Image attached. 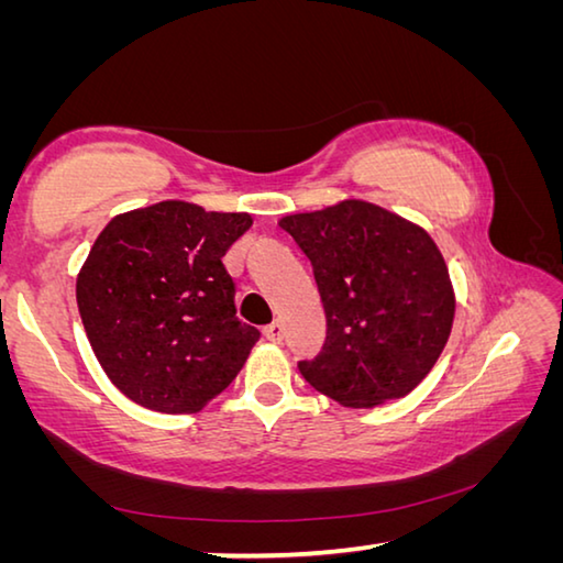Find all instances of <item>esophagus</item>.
<instances>
[{"label": "esophagus", "mask_w": 563, "mask_h": 563, "mask_svg": "<svg viewBox=\"0 0 563 563\" xmlns=\"http://www.w3.org/2000/svg\"><path fill=\"white\" fill-rule=\"evenodd\" d=\"M263 335H265V340H271V342H280L283 335H285V330H283L280 322L275 320V322H271V325L263 328Z\"/></svg>", "instance_id": "34e87169"}]
</instances>
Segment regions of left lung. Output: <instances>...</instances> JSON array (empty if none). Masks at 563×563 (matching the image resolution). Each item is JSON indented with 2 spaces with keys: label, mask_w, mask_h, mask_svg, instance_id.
<instances>
[{
  "label": "left lung",
  "mask_w": 563,
  "mask_h": 563,
  "mask_svg": "<svg viewBox=\"0 0 563 563\" xmlns=\"http://www.w3.org/2000/svg\"><path fill=\"white\" fill-rule=\"evenodd\" d=\"M280 228L312 265L325 345L300 375L345 407H375L422 383L442 355L454 292L422 228L365 201L285 216Z\"/></svg>",
  "instance_id": "left-lung-1"
}]
</instances>
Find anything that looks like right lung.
Masks as SVG:
<instances>
[{
  "mask_svg": "<svg viewBox=\"0 0 563 563\" xmlns=\"http://www.w3.org/2000/svg\"><path fill=\"white\" fill-rule=\"evenodd\" d=\"M247 213L164 201L117 216L76 280V302L103 373L156 412H198L241 373L258 328L235 316L223 255Z\"/></svg>",
  "mask_w": 563,
  "mask_h": 563,
  "instance_id": "right-lung-1",
  "label": "right lung"
}]
</instances>
